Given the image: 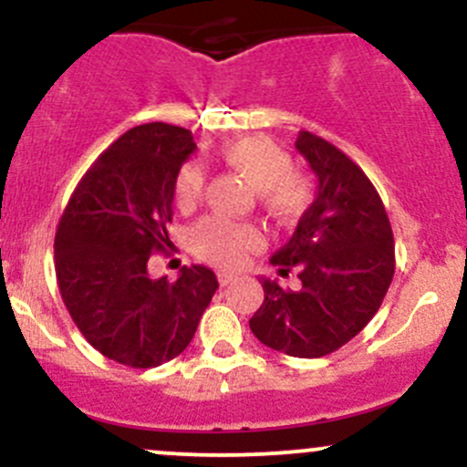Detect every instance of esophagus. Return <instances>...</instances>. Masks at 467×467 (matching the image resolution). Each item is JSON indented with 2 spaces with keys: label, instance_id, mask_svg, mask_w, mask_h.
I'll use <instances>...</instances> for the list:
<instances>
[{
  "label": "esophagus",
  "instance_id": "esophagus-1",
  "mask_svg": "<svg viewBox=\"0 0 467 467\" xmlns=\"http://www.w3.org/2000/svg\"><path fill=\"white\" fill-rule=\"evenodd\" d=\"M233 282V275L230 273H219V285L221 286H228Z\"/></svg>",
  "mask_w": 467,
  "mask_h": 467
}]
</instances>
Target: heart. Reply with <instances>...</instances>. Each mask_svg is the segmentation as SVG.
Segmentation results:
<instances>
[{"label": "heart", "instance_id": "obj_1", "mask_svg": "<svg viewBox=\"0 0 467 467\" xmlns=\"http://www.w3.org/2000/svg\"><path fill=\"white\" fill-rule=\"evenodd\" d=\"M219 158L234 169L260 196L268 216L291 221L309 203V182L294 171L291 155L264 135H246L223 144ZM205 176L196 162H185L173 181V199L178 207L190 210L203 194ZM262 246V234L251 223H234L228 219H205L192 230V251L201 260L223 268H237L246 253Z\"/></svg>", "mask_w": 467, "mask_h": 467}]
</instances>
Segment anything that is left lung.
Here are the masks:
<instances>
[{"instance_id": "obj_1", "label": "left lung", "mask_w": 467, "mask_h": 467, "mask_svg": "<svg viewBox=\"0 0 467 467\" xmlns=\"http://www.w3.org/2000/svg\"><path fill=\"white\" fill-rule=\"evenodd\" d=\"M296 149L317 176V199L289 242L271 257L300 289L262 277L253 334L285 355L317 359L346 346L378 314L395 271L393 230L378 190L337 146L300 130Z\"/></svg>"}]
</instances>
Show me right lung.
I'll use <instances>...</instances> for the list:
<instances>
[{"instance_id":"right-lung-1","label":"right lung","mask_w":467,"mask_h":467,"mask_svg":"<svg viewBox=\"0 0 467 467\" xmlns=\"http://www.w3.org/2000/svg\"><path fill=\"white\" fill-rule=\"evenodd\" d=\"M194 149L181 126H135L88 169L56 230V277L69 317L89 346L130 368L181 355L219 289L201 264L182 266L176 282L153 280L146 268L171 244L173 181Z\"/></svg>"}]
</instances>
